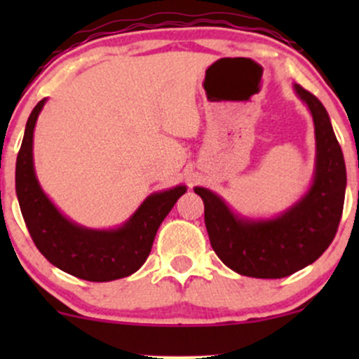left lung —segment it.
I'll return each instance as SVG.
<instances>
[{
	"instance_id": "1",
	"label": "left lung",
	"mask_w": 359,
	"mask_h": 359,
	"mask_svg": "<svg viewBox=\"0 0 359 359\" xmlns=\"http://www.w3.org/2000/svg\"><path fill=\"white\" fill-rule=\"evenodd\" d=\"M314 119L316 168L311 187L270 219L234 212L221 196L194 187L204 201L212 250L226 266L246 277L283 278L314 263L334 240L346 192V165L325 108L314 94L294 84Z\"/></svg>"
}]
</instances>
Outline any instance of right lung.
<instances>
[{
    "instance_id": "obj_1",
    "label": "right lung",
    "mask_w": 359,
    "mask_h": 359,
    "mask_svg": "<svg viewBox=\"0 0 359 359\" xmlns=\"http://www.w3.org/2000/svg\"><path fill=\"white\" fill-rule=\"evenodd\" d=\"M45 101L32 111L16 158V197L30 236L53 266L89 282H111L135 273L147 262L158 226L187 187L154 192L121 226L90 229L64 216L40 187L34 165V130Z\"/></svg>"
}]
</instances>
